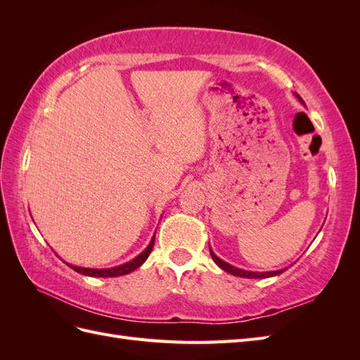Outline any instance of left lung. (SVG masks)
<instances>
[{"instance_id": "1", "label": "left lung", "mask_w": 360, "mask_h": 360, "mask_svg": "<svg viewBox=\"0 0 360 360\" xmlns=\"http://www.w3.org/2000/svg\"><path fill=\"white\" fill-rule=\"evenodd\" d=\"M299 99H300V97H299ZM300 101H302V99H300ZM210 254H212V258H213V261H214V263H216L217 266H219L222 270L228 271V274L234 275V276L249 278V279H264V278H270V276H276V275H279V274H282V271H284V270H276V271H248V270L237 269V267H234V266H231V264L225 263V261H222L221 258H217V257L213 254L212 249H210Z\"/></svg>"}]
</instances>
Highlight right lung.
Returning a JSON list of instances; mask_svg holds the SVG:
<instances>
[{"mask_svg":"<svg viewBox=\"0 0 360 360\" xmlns=\"http://www.w3.org/2000/svg\"><path fill=\"white\" fill-rule=\"evenodd\" d=\"M155 245V237L151 238L150 245L147 246V249L144 250L143 254H139L136 258H134L129 263L118 266V267H111V269H85V267H78V266H70L75 271H78L81 275H86V276H97V278H115V276H122V275H127L130 271H134L135 269H138L139 266L144 264V261L148 258L151 249H153Z\"/></svg>","mask_w":360,"mask_h":360,"instance_id":"right-lung-1","label":"right lung"}]
</instances>
